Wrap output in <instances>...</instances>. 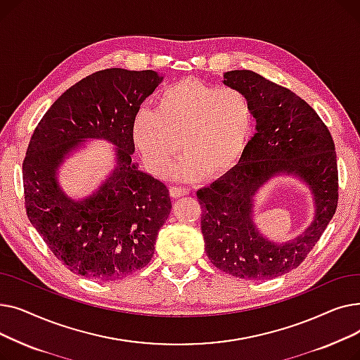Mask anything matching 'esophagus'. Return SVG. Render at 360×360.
I'll list each match as a JSON object with an SVG mask.
<instances>
[{
  "label": "esophagus",
  "instance_id": "1",
  "mask_svg": "<svg viewBox=\"0 0 360 360\" xmlns=\"http://www.w3.org/2000/svg\"><path fill=\"white\" fill-rule=\"evenodd\" d=\"M169 193L174 198H179V197H185V195L190 194V190H188V188H184V186H170Z\"/></svg>",
  "mask_w": 360,
  "mask_h": 360
}]
</instances>
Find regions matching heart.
I'll return each instance as SVG.
<instances>
[{"label": "heart", "instance_id": "heart-1", "mask_svg": "<svg viewBox=\"0 0 360 360\" xmlns=\"http://www.w3.org/2000/svg\"><path fill=\"white\" fill-rule=\"evenodd\" d=\"M255 113L247 93L182 80L159 93L155 110L140 109L131 136L151 175L160 176L182 147L185 156L167 176L197 181L220 176L242 159L254 134Z\"/></svg>", "mask_w": 360, "mask_h": 360}]
</instances>
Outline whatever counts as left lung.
<instances>
[{
    "instance_id": "1",
    "label": "left lung",
    "mask_w": 360,
    "mask_h": 360,
    "mask_svg": "<svg viewBox=\"0 0 360 360\" xmlns=\"http://www.w3.org/2000/svg\"><path fill=\"white\" fill-rule=\"evenodd\" d=\"M223 84L248 94L257 132L239 163L197 193L204 250L224 273L269 280L296 269L333 219L338 200L335 147L318 113L292 90L250 70L223 72ZM278 176L300 180L314 204L311 224L286 243L267 238L255 223L257 193Z\"/></svg>"
}]
</instances>
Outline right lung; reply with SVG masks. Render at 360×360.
<instances>
[{"label":"right lung","mask_w":360,"mask_h":360,"mask_svg":"<svg viewBox=\"0 0 360 360\" xmlns=\"http://www.w3.org/2000/svg\"><path fill=\"white\" fill-rule=\"evenodd\" d=\"M163 79L153 70L93 72L64 91L33 132L23 162L27 217L75 274L117 280L155 254L172 202L166 185L131 160V125ZM93 139L114 146V165L96 191L75 199L62 190L60 167Z\"/></svg>","instance_id":"obj_1"}]
</instances>
